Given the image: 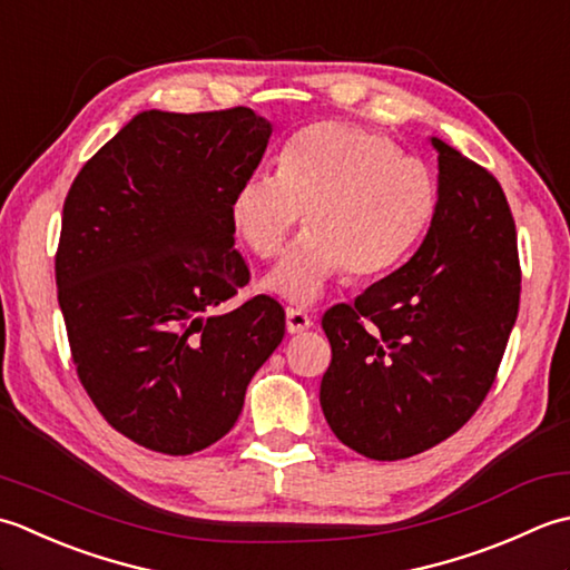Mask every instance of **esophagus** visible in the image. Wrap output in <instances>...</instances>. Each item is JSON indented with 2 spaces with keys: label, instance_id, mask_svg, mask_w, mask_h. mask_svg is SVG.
<instances>
[{
  "label": "esophagus",
  "instance_id": "obj_1",
  "mask_svg": "<svg viewBox=\"0 0 570 570\" xmlns=\"http://www.w3.org/2000/svg\"><path fill=\"white\" fill-rule=\"evenodd\" d=\"M309 327H312V315H307L305 309L287 307V332L289 334H299Z\"/></svg>",
  "mask_w": 570,
  "mask_h": 570
}]
</instances>
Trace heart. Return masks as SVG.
I'll return each mask as SVG.
<instances>
[{"label": "heart", "instance_id": "b5f03b06", "mask_svg": "<svg viewBox=\"0 0 570 570\" xmlns=\"http://www.w3.org/2000/svg\"><path fill=\"white\" fill-rule=\"evenodd\" d=\"M438 208L423 159L350 122H317L285 145L277 174L240 184L230 218L263 261L285 250L307 212L309 230L268 277L283 297L309 305L344 271L376 277L413 250Z\"/></svg>", "mask_w": 570, "mask_h": 570}]
</instances>
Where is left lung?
Masks as SVG:
<instances>
[{
    "label": "left lung",
    "mask_w": 570,
    "mask_h": 570,
    "mask_svg": "<svg viewBox=\"0 0 570 570\" xmlns=\"http://www.w3.org/2000/svg\"><path fill=\"white\" fill-rule=\"evenodd\" d=\"M438 208L423 246L354 305L322 317L332 344L320 403L332 433L371 460L443 443L490 393L517 322V228L499 181L433 137Z\"/></svg>",
    "instance_id": "left-lung-1"
}]
</instances>
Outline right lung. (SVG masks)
Listing matches in <instances>:
<instances>
[{
    "mask_svg": "<svg viewBox=\"0 0 570 570\" xmlns=\"http://www.w3.org/2000/svg\"><path fill=\"white\" fill-rule=\"evenodd\" d=\"M273 127L250 108L139 112L78 171L56 250L76 374L115 431L191 455L238 421L285 336V309L248 285L230 202Z\"/></svg>",
    "mask_w": 570,
    "mask_h": 570,
    "instance_id": "obj_1",
    "label": "right lung"
}]
</instances>
